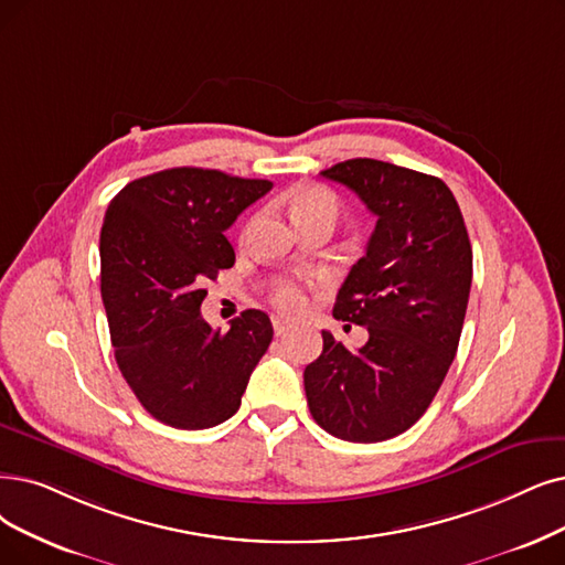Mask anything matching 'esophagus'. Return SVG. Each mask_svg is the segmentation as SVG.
<instances>
[{"instance_id":"1","label":"esophagus","mask_w":565,"mask_h":565,"mask_svg":"<svg viewBox=\"0 0 565 565\" xmlns=\"http://www.w3.org/2000/svg\"><path fill=\"white\" fill-rule=\"evenodd\" d=\"M274 331L276 335H285L289 331V322H285L282 318H274Z\"/></svg>"}]
</instances>
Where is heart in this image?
<instances>
[{"label":"heart","instance_id":"obj_1","mask_svg":"<svg viewBox=\"0 0 565 565\" xmlns=\"http://www.w3.org/2000/svg\"><path fill=\"white\" fill-rule=\"evenodd\" d=\"M291 211H295V217H297L299 224L310 222V220H320V217L335 222L338 199L327 188L306 185V188H299L295 192V196H291ZM257 220L259 217H253L250 222L245 224L243 238L253 236V232L257 227ZM274 303L287 315H297L306 308V295L295 280H282V282H278V287L274 291Z\"/></svg>","mask_w":565,"mask_h":565}]
</instances>
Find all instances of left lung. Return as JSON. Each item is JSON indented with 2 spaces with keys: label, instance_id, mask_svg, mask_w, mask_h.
<instances>
[{
  "label": "left lung",
  "instance_id": "8db88e82",
  "mask_svg": "<svg viewBox=\"0 0 565 565\" xmlns=\"http://www.w3.org/2000/svg\"><path fill=\"white\" fill-rule=\"evenodd\" d=\"M322 175L377 222L333 306V318L366 327L369 341L348 350L322 331V354L303 371L308 408L341 440H390L426 413L457 354L472 280L468 232L436 175L369 157Z\"/></svg>",
  "mask_w": 565,
  "mask_h": 565
}]
</instances>
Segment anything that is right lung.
Here are the masks:
<instances>
[{
	"instance_id": "add662e5",
	"label": "right lung",
	"mask_w": 565,
	"mask_h": 565,
	"mask_svg": "<svg viewBox=\"0 0 565 565\" xmlns=\"http://www.w3.org/2000/svg\"><path fill=\"white\" fill-rule=\"evenodd\" d=\"M270 180L178 167L131 180L104 215L102 301L118 369L139 403L173 428H211L241 408L274 327L243 310L227 333L201 318V289L236 262L224 236Z\"/></svg>"
}]
</instances>
